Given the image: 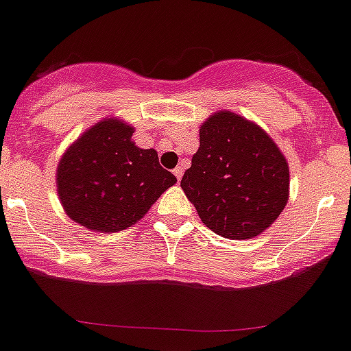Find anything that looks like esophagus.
Wrapping results in <instances>:
<instances>
[{
	"mask_svg": "<svg viewBox=\"0 0 351 351\" xmlns=\"http://www.w3.org/2000/svg\"><path fill=\"white\" fill-rule=\"evenodd\" d=\"M173 175H175L176 180H178V182H180V180H182V176H183V168H182V166H176V168L173 169Z\"/></svg>",
	"mask_w": 351,
	"mask_h": 351,
	"instance_id": "34e87169",
	"label": "esophagus"
}]
</instances>
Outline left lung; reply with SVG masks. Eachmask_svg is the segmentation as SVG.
<instances>
[{"instance_id": "obj_1", "label": "left lung", "mask_w": 351, "mask_h": 351, "mask_svg": "<svg viewBox=\"0 0 351 351\" xmlns=\"http://www.w3.org/2000/svg\"><path fill=\"white\" fill-rule=\"evenodd\" d=\"M199 135L200 147L182 178L186 199L223 238L257 237L288 202L287 159L258 125L231 111L210 114Z\"/></svg>"}]
</instances>
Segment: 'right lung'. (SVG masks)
<instances>
[{
	"label": "right lung",
	"mask_w": 351,
	"mask_h": 351,
	"mask_svg": "<svg viewBox=\"0 0 351 351\" xmlns=\"http://www.w3.org/2000/svg\"><path fill=\"white\" fill-rule=\"evenodd\" d=\"M134 127L106 118L85 130L60 159L56 186L63 209L93 231L127 230L176 183L154 149L132 141Z\"/></svg>",
	"instance_id": "1"
}]
</instances>
